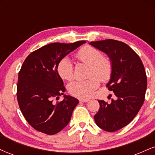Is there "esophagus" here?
Instances as JSON below:
<instances>
[{
	"label": "esophagus",
	"mask_w": 155,
	"mask_h": 155,
	"mask_svg": "<svg viewBox=\"0 0 155 155\" xmlns=\"http://www.w3.org/2000/svg\"><path fill=\"white\" fill-rule=\"evenodd\" d=\"M89 101H90V99H81L79 101L81 103H87V102H88Z\"/></svg>",
	"instance_id": "34e87169"
}]
</instances>
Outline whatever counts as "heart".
Returning <instances> with one entry per match:
<instances>
[{
  "instance_id": "1",
  "label": "heart",
  "mask_w": 155,
  "mask_h": 155,
  "mask_svg": "<svg viewBox=\"0 0 155 155\" xmlns=\"http://www.w3.org/2000/svg\"><path fill=\"white\" fill-rule=\"evenodd\" d=\"M78 60L89 65L87 79L74 81L68 86L69 93L78 98L85 99L91 96L99 87V80L106 81L111 77L112 63L111 60L103 57L98 49L90 46L81 48L76 54ZM58 73L62 79L70 81L74 78V68L68 58L60 60L58 65Z\"/></svg>"
}]
</instances>
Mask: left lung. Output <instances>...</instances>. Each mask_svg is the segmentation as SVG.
<instances>
[{"mask_svg": "<svg viewBox=\"0 0 155 155\" xmlns=\"http://www.w3.org/2000/svg\"><path fill=\"white\" fill-rule=\"evenodd\" d=\"M89 44L111 60L112 73L107 87L116 96L110 104L98 101L100 108L94 120L104 130L115 132L128 124L143 104L147 87L144 66L139 56L123 42L107 39Z\"/></svg>", "mask_w": 155, "mask_h": 155, "instance_id": "left-lung-1", "label": "left lung"}]
</instances>
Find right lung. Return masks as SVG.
<instances>
[{
	"instance_id": "1",
	"label": "right lung",
	"mask_w": 155,
	"mask_h": 155,
	"mask_svg": "<svg viewBox=\"0 0 155 155\" xmlns=\"http://www.w3.org/2000/svg\"><path fill=\"white\" fill-rule=\"evenodd\" d=\"M86 43H51L31 53L23 63L18 76L17 101L23 116L33 128L54 135L68 125L79 101L65 91L58 65L63 58ZM64 95L55 104L54 99Z\"/></svg>"
}]
</instances>
